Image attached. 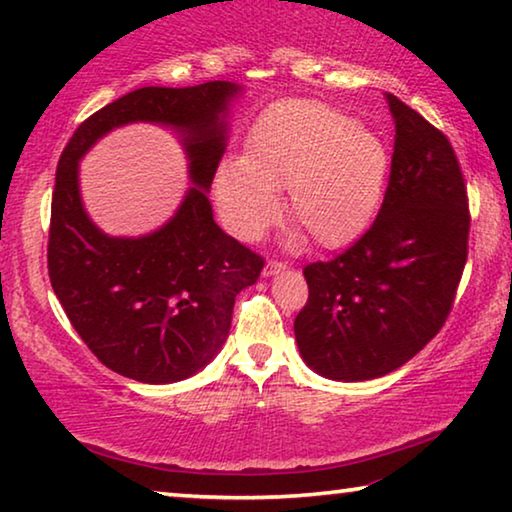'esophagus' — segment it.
<instances>
[{"label":"esophagus","instance_id":"1","mask_svg":"<svg viewBox=\"0 0 512 512\" xmlns=\"http://www.w3.org/2000/svg\"><path fill=\"white\" fill-rule=\"evenodd\" d=\"M284 268H287V264H284V262H277V259H268L266 266H264V275L266 277L268 275H277L280 271H284Z\"/></svg>","mask_w":512,"mask_h":512}]
</instances>
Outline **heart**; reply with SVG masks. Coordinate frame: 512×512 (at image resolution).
I'll list each match as a JSON object with an SVG mask.
<instances>
[{
	"mask_svg": "<svg viewBox=\"0 0 512 512\" xmlns=\"http://www.w3.org/2000/svg\"><path fill=\"white\" fill-rule=\"evenodd\" d=\"M388 169L391 155L377 133L325 103L287 101L250 131L246 160H223L214 194L230 232L255 241L280 214L275 189L289 187L291 221L336 248L375 219Z\"/></svg>",
	"mask_w": 512,
	"mask_h": 512,
	"instance_id": "obj_1",
	"label": "heart"
}]
</instances>
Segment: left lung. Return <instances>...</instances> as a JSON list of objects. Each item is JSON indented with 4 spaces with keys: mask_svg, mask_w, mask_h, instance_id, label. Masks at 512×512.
Returning <instances> with one entry per match:
<instances>
[{
    "mask_svg": "<svg viewBox=\"0 0 512 512\" xmlns=\"http://www.w3.org/2000/svg\"><path fill=\"white\" fill-rule=\"evenodd\" d=\"M388 106L395 149L377 219L343 253L302 271L300 354L339 381L388 375L415 357L445 325L467 262L470 203L452 144L393 94Z\"/></svg>",
    "mask_w": 512,
    "mask_h": 512,
    "instance_id": "1",
    "label": "left lung"
}]
</instances>
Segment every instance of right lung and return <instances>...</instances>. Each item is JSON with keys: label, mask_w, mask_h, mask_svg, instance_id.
Wrapping results in <instances>:
<instances>
[{"label": "right lung", "mask_w": 512, "mask_h": 512, "mask_svg": "<svg viewBox=\"0 0 512 512\" xmlns=\"http://www.w3.org/2000/svg\"><path fill=\"white\" fill-rule=\"evenodd\" d=\"M237 90L228 81L133 90L85 119L60 153L49 280L83 343L119 375L144 384L194 375L228 339L237 293L262 273L264 257L225 235L205 194L225 149L221 115ZM131 120L171 123L186 133L197 187L158 233L115 240L82 210L78 160L101 134Z\"/></svg>", "instance_id": "right-lung-1"}]
</instances>
